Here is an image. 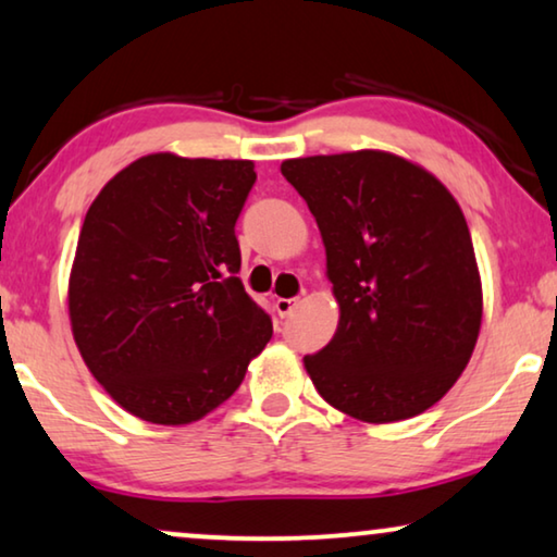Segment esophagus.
<instances>
[{"instance_id": "1", "label": "esophagus", "mask_w": 557, "mask_h": 557, "mask_svg": "<svg viewBox=\"0 0 557 557\" xmlns=\"http://www.w3.org/2000/svg\"><path fill=\"white\" fill-rule=\"evenodd\" d=\"M273 306H276L278 317L286 319L288 313H292L296 306H298V298H276V304H273Z\"/></svg>"}]
</instances>
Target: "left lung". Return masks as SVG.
Returning <instances> with one entry per match:
<instances>
[{
  "label": "left lung",
  "mask_w": 557,
  "mask_h": 557,
  "mask_svg": "<svg viewBox=\"0 0 557 557\" xmlns=\"http://www.w3.org/2000/svg\"><path fill=\"white\" fill-rule=\"evenodd\" d=\"M326 248L342 309L332 342L304 357L329 405L399 422L465 372L482 321L470 228L434 175L379 150L286 160Z\"/></svg>",
  "instance_id": "8db88e82"
}]
</instances>
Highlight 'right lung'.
Returning <instances> with one entry per match:
<instances>
[{"instance_id":"obj_1","label":"right lung","mask_w":557,"mask_h":557,"mask_svg":"<svg viewBox=\"0 0 557 557\" xmlns=\"http://www.w3.org/2000/svg\"><path fill=\"white\" fill-rule=\"evenodd\" d=\"M251 160H135L95 198L70 276L87 369L127 412L188 424L238 389L273 334L240 284Z\"/></svg>"}]
</instances>
